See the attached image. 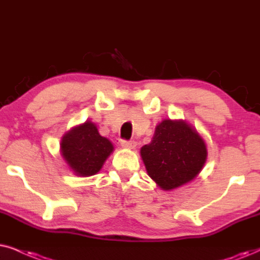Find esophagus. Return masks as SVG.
Listing matches in <instances>:
<instances>
[{
    "instance_id": "esophagus-1",
    "label": "esophagus",
    "mask_w": 260,
    "mask_h": 260,
    "mask_svg": "<svg viewBox=\"0 0 260 260\" xmlns=\"http://www.w3.org/2000/svg\"><path fill=\"white\" fill-rule=\"evenodd\" d=\"M121 146L126 148H136L137 143L133 140H121Z\"/></svg>"
}]
</instances>
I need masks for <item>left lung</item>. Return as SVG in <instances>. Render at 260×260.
Masks as SVG:
<instances>
[{
    "label": "left lung",
    "instance_id": "8db88e82",
    "mask_svg": "<svg viewBox=\"0 0 260 260\" xmlns=\"http://www.w3.org/2000/svg\"><path fill=\"white\" fill-rule=\"evenodd\" d=\"M147 174L164 190L188 183L207 159L205 141L188 123L164 120L155 127L150 144L140 150Z\"/></svg>",
    "mask_w": 260,
    "mask_h": 260
}]
</instances>
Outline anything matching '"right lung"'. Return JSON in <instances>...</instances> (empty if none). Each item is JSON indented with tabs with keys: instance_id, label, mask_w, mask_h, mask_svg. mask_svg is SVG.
I'll return each instance as SVG.
<instances>
[{
	"instance_id": "add662e5",
	"label": "right lung",
	"mask_w": 260,
	"mask_h": 260,
	"mask_svg": "<svg viewBox=\"0 0 260 260\" xmlns=\"http://www.w3.org/2000/svg\"><path fill=\"white\" fill-rule=\"evenodd\" d=\"M61 154L76 175L91 176L101 170L113 152V145L100 136L92 122L72 128L61 139Z\"/></svg>"
}]
</instances>
